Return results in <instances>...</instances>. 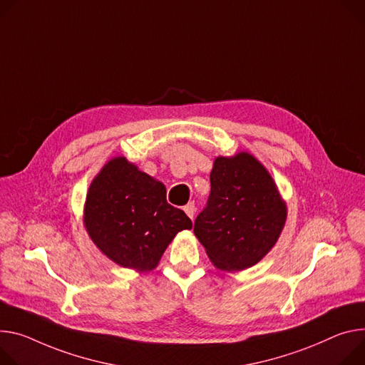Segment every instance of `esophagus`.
Returning a JSON list of instances; mask_svg holds the SVG:
<instances>
[{"instance_id": "obj_1", "label": "esophagus", "mask_w": 365, "mask_h": 365, "mask_svg": "<svg viewBox=\"0 0 365 365\" xmlns=\"http://www.w3.org/2000/svg\"><path fill=\"white\" fill-rule=\"evenodd\" d=\"M183 211L186 212V215H187L190 220H193V217H195V204H193V202H189V204L183 208Z\"/></svg>"}]
</instances>
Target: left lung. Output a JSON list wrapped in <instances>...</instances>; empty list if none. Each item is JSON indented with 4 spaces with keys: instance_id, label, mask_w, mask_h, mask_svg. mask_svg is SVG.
Instances as JSON below:
<instances>
[{
    "instance_id": "1",
    "label": "left lung",
    "mask_w": 365,
    "mask_h": 365,
    "mask_svg": "<svg viewBox=\"0 0 365 365\" xmlns=\"http://www.w3.org/2000/svg\"><path fill=\"white\" fill-rule=\"evenodd\" d=\"M207 207L193 233L222 271L253 267L277 243L287 205L269 172L249 153L217 157Z\"/></svg>"
}]
</instances>
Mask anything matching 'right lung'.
Instances as JSON below:
<instances>
[{
    "instance_id": "1",
    "label": "right lung",
    "mask_w": 365,
    "mask_h": 365,
    "mask_svg": "<svg viewBox=\"0 0 365 365\" xmlns=\"http://www.w3.org/2000/svg\"><path fill=\"white\" fill-rule=\"evenodd\" d=\"M84 225L93 243L128 269H154L164 250L190 218L165 200L161 182L138 170L125 157L105 164L90 187Z\"/></svg>"
}]
</instances>
